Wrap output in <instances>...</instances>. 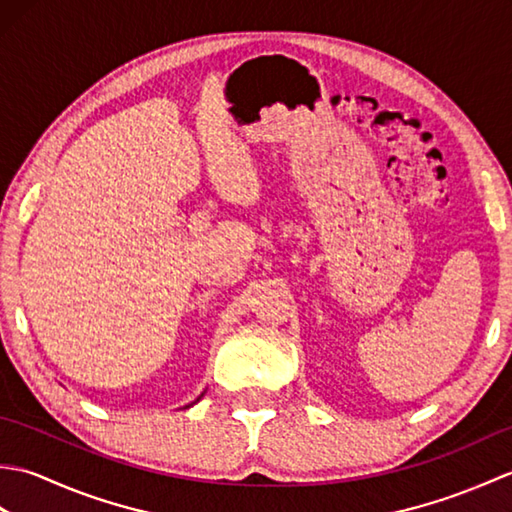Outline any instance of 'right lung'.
Returning <instances> with one entry per match:
<instances>
[{"instance_id":"obj_1","label":"right lung","mask_w":512,"mask_h":512,"mask_svg":"<svg viewBox=\"0 0 512 512\" xmlns=\"http://www.w3.org/2000/svg\"><path fill=\"white\" fill-rule=\"evenodd\" d=\"M202 396H204V394H202ZM202 396H200V398H202ZM200 398H198V400H200ZM198 400H195V402H198ZM195 402H191V405H187V407H193V405H195ZM187 407H184V409H187Z\"/></svg>"}]
</instances>
